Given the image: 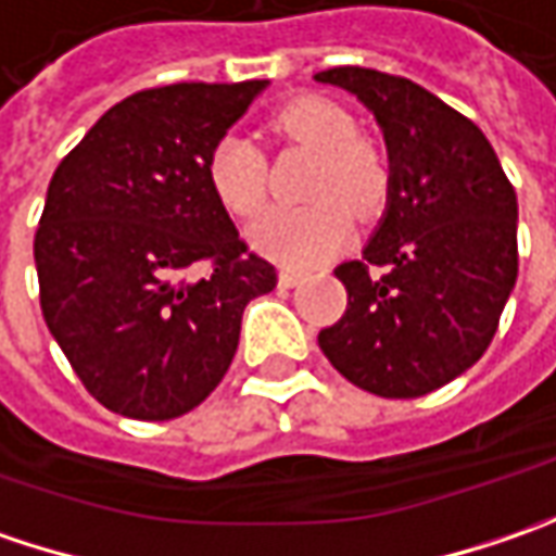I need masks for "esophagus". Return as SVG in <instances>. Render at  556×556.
<instances>
[{
    "label": "esophagus",
    "mask_w": 556,
    "mask_h": 556,
    "mask_svg": "<svg viewBox=\"0 0 556 556\" xmlns=\"http://www.w3.org/2000/svg\"><path fill=\"white\" fill-rule=\"evenodd\" d=\"M302 279L304 274L302 270H295V267H282V270H279V286H282V289H292V286H299Z\"/></svg>",
    "instance_id": "1"
}]
</instances>
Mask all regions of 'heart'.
Wrapping results in <instances>:
<instances>
[{
	"mask_svg": "<svg viewBox=\"0 0 556 556\" xmlns=\"http://www.w3.org/2000/svg\"><path fill=\"white\" fill-rule=\"evenodd\" d=\"M270 130L320 155L307 186L311 205L267 207L252 224V245L282 264L311 267L336 252L351 232V211L374 214L386 202V161L357 139L349 111L320 96H302L274 111ZM207 182L230 214L249 217L267 199V157L242 130L224 134L207 155Z\"/></svg>",
	"mask_w": 556,
	"mask_h": 556,
	"instance_id": "obj_1",
	"label": "heart"
}]
</instances>
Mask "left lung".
I'll return each mask as SVG.
<instances>
[{
	"label": "left lung",
	"instance_id": "obj_1",
	"mask_svg": "<svg viewBox=\"0 0 556 556\" xmlns=\"http://www.w3.org/2000/svg\"><path fill=\"white\" fill-rule=\"evenodd\" d=\"M314 80L357 96L389 149L386 214L364 257L336 267L349 307L317 342L357 389L420 399L495 336L517 282V192L485 134L429 89L351 64Z\"/></svg>",
	"mask_w": 556,
	"mask_h": 556
}]
</instances>
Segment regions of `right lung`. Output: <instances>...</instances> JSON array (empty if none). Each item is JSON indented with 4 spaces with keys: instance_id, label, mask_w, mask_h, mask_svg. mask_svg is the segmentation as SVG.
<instances>
[{
    "instance_id": "right-lung-1",
    "label": "right lung",
    "mask_w": 556,
    "mask_h": 556,
    "mask_svg": "<svg viewBox=\"0 0 556 556\" xmlns=\"http://www.w3.org/2000/svg\"><path fill=\"white\" fill-rule=\"evenodd\" d=\"M267 80L142 89L52 174L39 304L86 392L121 417L174 420L230 370L245 304L277 286L207 182V155ZM205 260L208 274L188 270Z\"/></svg>"
}]
</instances>
